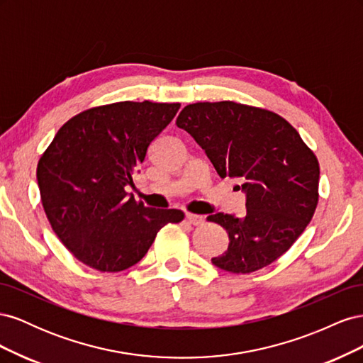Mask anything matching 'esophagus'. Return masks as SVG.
<instances>
[{
  "label": "esophagus",
  "mask_w": 363,
  "mask_h": 363,
  "mask_svg": "<svg viewBox=\"0 0 363 363\" xmlns=\"http://www.w3.org/2000/svg\"><path fill=\"white\" fill-rule=\"evenodd\" d=\"M186 221L194 224V225H200L203 224L204 218L201 215H195V213H186Z\"/></svg>",
  "instance_id": "esophagus-1"
}]
</instances>
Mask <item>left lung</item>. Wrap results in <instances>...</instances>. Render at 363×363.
<instances>
[{
    "label": "left lung",
    "mask_w": 363,
    "mask_h": 363,
    "mask_svg": "<svg viewBox=\"0 0 363 363\" xmlns=\"http://www.w3.org/2000/svg\"><path fill=\"white\" fill-rule=\"evenodd\" d=\"M177 127L188 131L221 179L245 194L247 213L218 212L207 219L224 227L228 248L212 259L233 274L265 268L286 252L315 213L320 163L286 119L233 101L186 106Z\"/></svg>",
    "instance_id": "obj_1"
}]
</instances>
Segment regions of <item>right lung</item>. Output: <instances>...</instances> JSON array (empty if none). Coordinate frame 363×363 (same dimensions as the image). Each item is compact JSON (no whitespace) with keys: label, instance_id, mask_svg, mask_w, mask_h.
I'll return each mask as SVG.
<instances>
[{"label":"right lung","instance_id":"right-lung-1","mask_svg":"<svg viewBox=\"0 0 363 363\" xmlns=\"http://www.w3.org/2000/svg\"><path fill=\"white\" fill-rule=\"evenodd\" d=\"M179 103L121 101L65 123L38 163L43 211L75 259L101 272L124 271L147 255L177 208H150L125 192L151 142Z\"/></svg>","mask_w":363,"mask_h":363}]
</instances>
